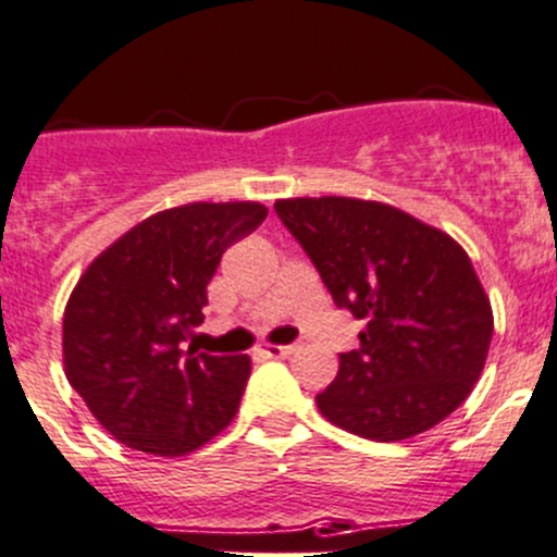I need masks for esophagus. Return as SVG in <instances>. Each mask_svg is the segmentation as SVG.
<instances>
[{"mask_svg": "<svg viewBox=\"0 0 557 557\" xmlns=\"http://www.w3.org/2000/svg\"><path fill=\"white\" fill-rule=\"evenodd\" d=\"M298 350V345H264L262 354L264 356H289Z\"/></svg>", "mask_w": 557, "mask_h": 557, "instance_id": "34e87169", "label": "esophagus"}]
</instances>
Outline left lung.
Returning a JSON list of instances; mask_svg holds the SVG:
<instances>
[{
  "instance_id": "left-lung-1",
  "label": "left lung",
  "mask_w": 557,
  "mask_h": 557,
  "mask_svg": "<svg viewBox=\"0 0 557 557\" xmlns=\"http://www.w3.org/2000/svg\"><path fill=\"white\" fill-rule=\"evenodd\" d=\"M275 215L312 259L339 309L367 320L318 395L329 422L372 442L438 425L486 364L494 318L461 245L379 201L289 198Z\"/></svg>"
}]
</instances>
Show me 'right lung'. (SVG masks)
<instances>
[{
	"label": "right lung",
	"instance_id": "add662e5",
	"mask_svg": "<svg viewBox=\"0 0 557 557\" xmlns=\"http://www.w3.org/2000/svg\"><path fill=\"white\" fill-rule=\"evenodd\" d=\"M264 218L251 201L165 209L85 270L63 314L65 375L121 445L187 456L234 420L251 359L185 342L223 251Z\"/></svg>",
	"mask_w": 557,
	"mask_h": 557
}]
</instances>
